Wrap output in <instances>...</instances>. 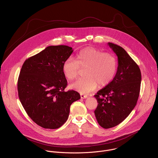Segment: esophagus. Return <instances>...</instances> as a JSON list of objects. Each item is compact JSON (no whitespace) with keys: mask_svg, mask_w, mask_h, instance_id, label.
<instances>
[{"mask_svg":"<svg viewBox=\"0 0 158 158\" xmlns=\"http://www.w3.org/2000/svg\"><path fill=\"white\" fill-rule=\"evenodd\" d=\"M81 97L82 98H86L87 97V96L85 95H84V94H81Z\"/></svg>","mask_w":158,"mask_h":158,"instance_id":"34e87169","label":"esophagus"}]
</instances>
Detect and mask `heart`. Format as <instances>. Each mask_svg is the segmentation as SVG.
Instances as JSON below:
<instances>
[{
	"instance_id": "obj_1",
	"label": "heart",
	"mask_w": 158,
	"mask_h": 158,
	"mask_svg": "<svg viewBox=\"0 0 158 158\" xmlns=\"http://www.w3.org/2000/svg\"><path fill=\"white\" fill-rule=\"evenodd\" d=\"M77 60L68 58L63 64V71L68 80L74 79L80 68H85L84 75L73 82L70 87L82 94L94 90L97 84L100 87L109 85L114 78L117 70V60L115 56L101 50L86 47L79 51Z\"/></svg>"
}]
</instances>
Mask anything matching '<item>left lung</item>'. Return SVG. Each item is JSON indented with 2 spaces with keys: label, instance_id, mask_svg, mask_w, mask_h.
<instances>
[{
  "label": "left lung",
  "instance_id": "1",
  "mask_svg": "<svg viewBox=\"0 0 158 158\" xmlns=\"http://www.w3.org/2000/svg\"><path fill=\"white\" fill-rule=\"evenodd\" d=\"M108 44L118 57L117 71L112 81L94 95L98 102L95 118L106 129L119 125L133 110L141 81L139 68L127 52L114 43Z\"/></svg>",
  "mask_w": 158,
  "mask_h": 158
}]
</instances>
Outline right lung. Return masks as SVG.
I'll return each mask as SVG.
<instances>
[{
  "label": "right lung",
  "instance_id": "obj_1",
  "mask_svg": "<svg viewBox=\"0 0 158 158\" xmlns=\"http://www.w3.org/2000/svg\"><path fill=\"white\" fill-rule=\"evenodd\" d=\"M73 52L68 46H49L26 60L22 67L19 99L30 118L44 128L61 127L68 118L71 105L81 98L75 90L64 91L63 64Z\"/></svg>",
  "mask_w": 158,
  "mask_h": 158
}]
</instances>
